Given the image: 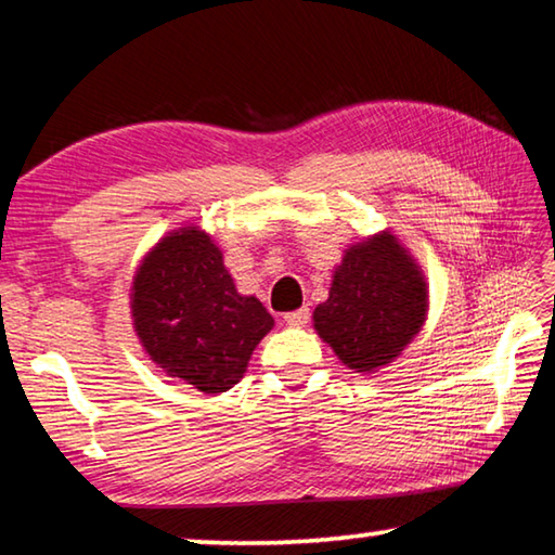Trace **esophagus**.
I'll use <instances>...</instances> for the list:
<instances>
[{
  "instance_id": "1",
  "label": "esophagus",
  "mask_w": 555,
  "mask_h": 555,
  "mask_svg": "<svg viewBox=\"0 0 555 555\" xmlns=\"http://www.w3.org/2000/svg\"><path fill=\"white\" fill-rule=\"evenodd\" d=\"M284 321L291 327H304L308 321H311V311H308V308H298V311L286 313Z\"/></svg>"
}]
</instances>
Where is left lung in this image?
<instances>
[{"instance_id": "1", "label": "left lung", "mask_w": 555, "mask_h": 555, "mask_svg": "<svg viewBox=\"0 0 555 555\" xmlns=\"http://www.w3.org/2000/svg\"><path fill=\"white\" fill-rule=\"evenodd\" d=\"M428 318L424 269L391 230L345 249L313 327L345 367L372 374L413 343Z\"/></svg>"}]
</instances>
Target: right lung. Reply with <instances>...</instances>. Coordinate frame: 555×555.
<instances>
[{"label": "right lung", "mask_w": 555, "mask_h": 555, "mask_svg": "<svg viewBox=\"0 0 555 555\" xmlns=\"http://www.w3.org/2000/svg\"><path fill=\"white\" fill-rule=\"evenodd\" d=\"M131 325L144 354L168 377L203 393L237 384L274 318L244 296L222 249L201 224L166 232L131 279Z\"/></svg>", "instance_id": "obj_1"}]
</instances>
